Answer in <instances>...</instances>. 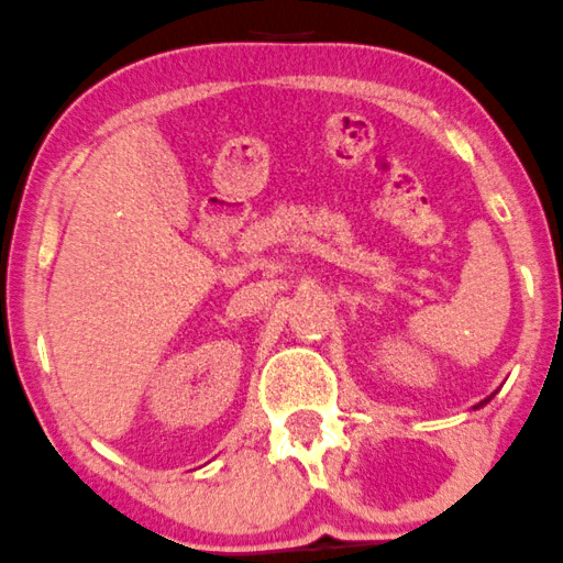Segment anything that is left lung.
Segmentation results:
<instances>
[{
  "label": "left lung",
  "mask_w": 563,
  "mask_h": 563,
  "mask_svg": "<svg viewBox=\"0 0 563 563\" xmlns=\"http://www.w3.org/2000/svg\"><path fill=\"white\" fill-rule=\"evenodd\" d=\"M483 405H485V401H483Z\"/></svg>",
  "instance_id": "8db88e82"
}]
</instances>
